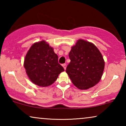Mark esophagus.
I'll use <instances>...</instances> for the list:
<instances>
[{"mask_svg": "<svg viewBox=\"0 0 126 126\" xmlns=\"http://www.w3.org/2000/svg\"><path fill=\"white\" fill-rule=\"evenodd\" d=\"M63 68H64L65 70L66 69V64H65V63H64V64L63 65Z\"/></svg>", "mask_w": 126, "mask_h": 126, "instance_id": "1", "label": "esophagus"}]
</instances>
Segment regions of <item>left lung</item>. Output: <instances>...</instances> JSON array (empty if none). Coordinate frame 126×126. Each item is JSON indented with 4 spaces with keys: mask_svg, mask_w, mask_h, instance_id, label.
I'll return each mask as SVG.
<instances>
[{
    "mask_svg": "<svg viewBox=\"0 0 126 126\" xmlns=\"http://www.w3.org/2000/svg\"><path fill=\"white\" fill-rule=\"evenodd\" d=\"M66 72L77 88L86 90L101 80L104 69L103 56L94 44L80 39L70 50Z\"/></svg>",
    "mask_w": 126,
    "mask_h": 126,
    "instance_id": "8db88e82",
    "label": "left lung"
}]
</instances>
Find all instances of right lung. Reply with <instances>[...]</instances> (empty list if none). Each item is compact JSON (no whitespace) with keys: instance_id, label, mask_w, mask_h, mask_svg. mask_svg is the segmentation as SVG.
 I'll return each mask as SVG.
<instances>
[{"instance_id":"1","label":"right lung","mask_w":126,"mask_h":126,"mask_svg":"<svg viewBox=\"0 0 126 126\" xmlns=\"http://www.w3.org/2000/svg\"><path fill=\"white\" fill-rule=\"evenodd\" d=\"M58 56L45 41L34 43L26 55L24 67L32 83L46 87L54 83L64 69L58 63Z\"/></svg>"}]
</instances>
